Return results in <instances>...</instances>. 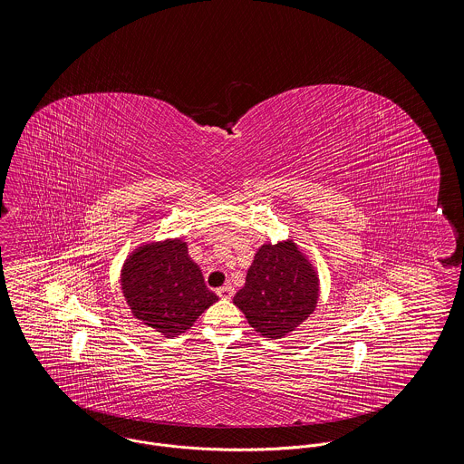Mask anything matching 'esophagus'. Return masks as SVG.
Listing matches in <instances>:
<instances>
[{"label":"esophagus","mask_w":464,"mask_h":464,"mask_svg":"<svg viewBox=\"0 0 464 464\" xmlns=\"http://www.w3.org/2000/svg\"><path fill=\"white\" fill-rule=\"evenodd\" d=\"M218 295H219L221 299H230V297L234 295V288H232L230 285H225V286L218 288Z\"/></svg>","instance_id":"obj_1"}]
</instances>
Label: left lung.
Listing matches in <instances>:
<instances>
[{
    "label": "left lung",
    "instance_id": "obj_1",
    "mask_svg": "<svg viewBox=\"0 0 464 464\" xmlns=\"http://www.w3.org/2000/svg\"><path fill=\"white\" fill-rule=\"evenodd\" d=\"M319 301V276L294 237L263 243L234 304L266 339H283L303 324Z\"/></svg>",
    "mask_w": 464,
    "mask_h": 464
}]
</instances>
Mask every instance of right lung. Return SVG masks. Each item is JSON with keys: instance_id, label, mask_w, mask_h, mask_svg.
Returning a JSON list of instances; mask_svg holds the SVG:
<instances>
[{"instance_id": "1", "label": "right lung", "mask_w": 464, "mask_h": 464, "mask_svg": "<svg viewBox=\"0 0 464 464\" xmlns=\"http://www.w3.org/2000/svg\"><path fill=\"white\" fill-rule=\"evenodd\" d=\"M120 276L132 315L165 337L190 330L219 299L207 288L183 237L141 243L127 256Z\"/></svg>"}]
</instances>
